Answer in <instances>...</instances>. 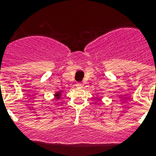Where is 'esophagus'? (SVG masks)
Masks as SVG:
<instances>
[{"instance_id":"34e87169","label":"esophagus","mask_w":156,"mask_h":156,"mask_svg":"<svg viewBox=\"0 0 156 156\" xmlns=\"http://www.w3.org/2000/svg\"><path fill=\"white\" fill-rule=\"evenodd\" d=\"M75 86L76 87H78V88H81V87H83V83H77L75 84Z\"/></svg>"}]
</instances>
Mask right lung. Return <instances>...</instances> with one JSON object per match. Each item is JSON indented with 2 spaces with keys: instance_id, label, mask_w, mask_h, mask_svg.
I'll return each instance as SVG.
<instances>
[{
  "instance_id": "add662e5",
  "label": "right lung",
  "mask_w": 156,
  "mask_h": 156,
  "mask_svg": "<svg viewBox=\"0 0 156 156\" xmlns=\"http://www.w3.org/2000/svg\"><path fill=\"white\" fill-rule=\"evenodd\" d=\"M55 97H56V100H59V99L61 98V91L56 92V94H55Z\"/></svg>"
}]
</instances>
